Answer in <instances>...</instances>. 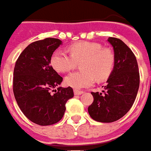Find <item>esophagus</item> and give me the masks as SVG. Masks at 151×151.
<instances>
[{"label": "esophagus", "instance_id": "34e87169", "mask_svg": "<svg viewBox=\"0 0 151 151\" xmlns=\"http://www.w3.org/2000/svg\"><path fill=\"white\" fill-rule=\"evenodd\" d=\"M83 91H79V90H74V94L75 95H81V94H83Z\"/></svg>", "mask_w": 151, "mask_h": 151}]
</instances>
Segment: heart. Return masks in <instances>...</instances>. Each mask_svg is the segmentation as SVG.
I'll return each instance as SVG.
<instances>
[{
    "label": "heart",
    "mask_w": 151,
    "mask_h": 151,
    "mask_svg": "<svg viewBox=\"0 0 151 151\" xmlns=\"http://www.w3.org/2000/svg\"><path fill=\"white\" fill-rule=\"evenodd\" d=\"M70 55L62 50L54 51L50 64L57 72L65 73L75 68L80 63L82 72H75L66 76L65 83L73 88L82 89L92 86L96 78L98 81L106 79L113 70L115 55L109 48H102L96 42L80 41L68 48Z\"/></svg>",
    "instance_id": "heart-1"
}]
</instances>
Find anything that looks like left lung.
Masks as SVG:
<instances>
[{
  "mask_svg": "<svg viewBox=\"0 0 151 151\" xmlns=\"http://www.w3.org/2000/svg\"><path fill=\"white\" fill-rule=\"evenodd\" d=\"M113 47L115 64L102 93H92L93 102L88 106L90 116L99 122H113L131 109L140 85V73L135 54L120 39L109 37Z\"/></svg>",
  "mask_w": 151,
  "mask_h": 151,
  "instance_id": "obj_1",
  "label": "left lung"
}]
</instances>
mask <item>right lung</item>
<instances>
[{"label": "right lung", "instance_id": "obj_1", "mask_svg": "<svg viewBox=\"0 0 151 151\" xmlns=\"http://www.w3.org/2000/svg\"><path fill=\"white\" fill-rule=\"evenodd\" d=\"M62 41L46 38L29 45L16 60L13 92L19 109L32 122L50 126L58 122L65 104L73 97L71 87H59L63 78L50 66V58ZM55 91L54 94L51 91Z\"/></svg>", "mask_w": 151, "mask_h": 151}]
</instances>
